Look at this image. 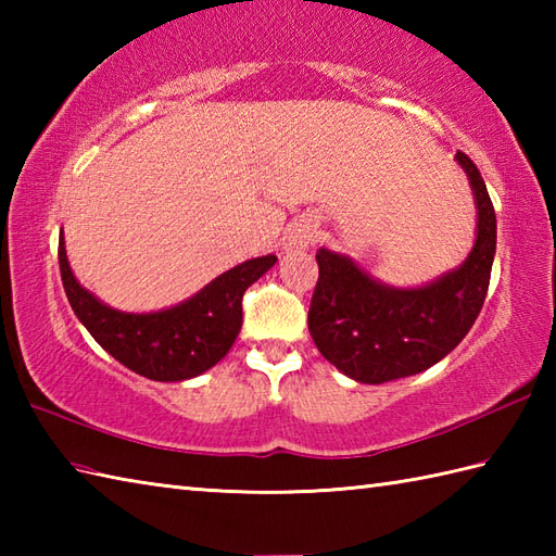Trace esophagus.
I'll use <instances>...</instances> for the list:
<instances>
[{
    "mask_svg": "<svg viewBox=\"0 0 556 556\" xmlns=\"http://www.w3.org/2000/svg\"><path fill=\"white\" fill-rule=\"evenodd\" d=\"M315 243V227L308 219H299L289 224L285 233V248L287 251H305V248Z\"/></svg>",
    "mask_w": 556,
    "mask_h": 556,
    "instance_id": "1",
    "label": "esophagus"
}]
</instances>
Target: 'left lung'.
Instances as JSON below:
<instances>
[{
	"label": "left lung",
	"mask_w": 556,
	"mask_h": 556,
	"mask_svg": "<svg viewBox=\"0 0 556 556\" xmlns=\"http://www.w3.org/2000/svg\"><path fill=\"white\" fill-rule=\"evenodd\" d=\"M478 205V239L458 269L422 289L377 285L349 257L317 251L320 277L308 329L323 356L365 384H382L428 370L468 334L488 296L497 248V217L478 167L456 152Z\"/></svg>",
	"instance_id": "8db88e82"
}]
</instances>
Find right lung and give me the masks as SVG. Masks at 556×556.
<instances>
[{
    "label": "right lung",
    "instance_id": "1",
    "mask_svg": "<svg viewBox=\"0 0 556 556\" xmlns=\"http://www.w3.org/2000/svg\"><path fill=\"white\" fill-rule=\"evenodd\" d=\"M275 263V255L248 260L210 281L186 303L134 315L110 308L78 285L68 267L64 236L59 239V271L78 320L128 370L157 382L191 380L227 356L241 332L245 289Z\"/></svg>",
    "mask_w": 556,
    "mask_h": 556
}]
</instances>
